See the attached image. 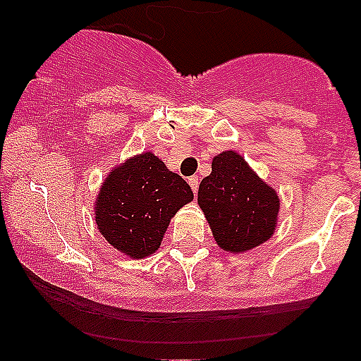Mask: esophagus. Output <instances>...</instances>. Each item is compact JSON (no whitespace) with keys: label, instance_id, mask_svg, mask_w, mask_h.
I'll return each instance as SVG.
<instances>
[{"label":"esophagus","instance_id":"esophagus-1","mask_svg":"<svg viewBox=\"0 0 361 361\" xmlns=\"http://www.w3.org/2000/svg\"><path fill=\"white\" fill-rule=\"evenodd\" d=\"M188 183H190V186H192L193 193H197L198 192V183H200V181H198V178L197 176L188 178Z\"/></svg>","mask_w":361,"mask_h":361}]
</instances>
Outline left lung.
Wrapping results in <instances>:
<instances>
[{
	"label": "left lung",
	"mask_w": 361,
	"mask_h": 361,
	"mask_svg": "<svg viewBox=\"0 0 361 361\" xmlns=\"http://www.w3.org/2000/svg\"><path fill=\"white\" fill-rule=\"evenodd\" d=\"M198 205L221 250L239 255L271 238L280 197L235 151L214 156L212 173L198 186Z\"/></svg>",
	"instance_id": "8db88e82"
}]
</instances>
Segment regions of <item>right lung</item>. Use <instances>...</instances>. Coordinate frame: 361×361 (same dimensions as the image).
<instances>
[{
  "label": "right lung",
  "mask_w": 361,
  "mask_h": 361,
  "mask_svg": "<svg viewBox=\"0 0 361 361\" xmlns=\"http://www.w3.org/2000/svg\"><path fill=\"white\" fill-rule=\"evenodd\" d=\"M193 200L190 185L151 151L110 169L94 200V222L118 252L144 259L159 250L169 221Z\"/></svg>",
  "instance_id": "obj_1"
}]
</instances>
